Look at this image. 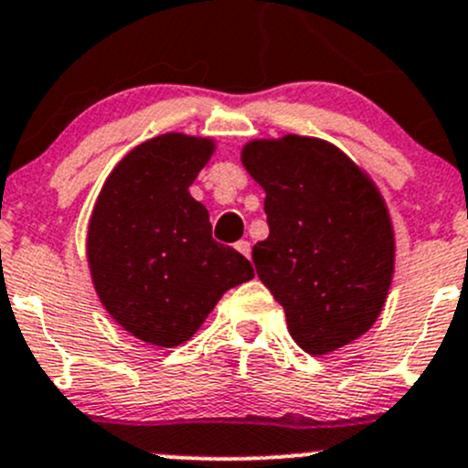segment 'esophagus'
Wrapping results in <instances>:
<instances>
[{
  "label": "esophagus",
  "instance_id": "1",
  "mask_svg": "<svg viewBox=\"0 0 468 468\" xmlns=\"http://www.w3.org/2000/svg\"><path fill=\"white\" fill-rule=\"evenodd\" d=\"M235 249H238L239 253L244 255V258H250V242H249V239H239V242L235 244Z\"/></svg>",
  "mask_w": 468,
  "mask_h": 468
}]
</instances>
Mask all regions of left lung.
<instances>
[{"label":"left lung","mask_w":468,"mask_h":468,"mask_svg":"<svg viewBox=\"0 0 468 468\" xmlns=\"http://www.w3.org/2000/svg\"><path fill=\"white\" fill-rule=\"evenodd\" d=\"M242 164L264 188L271 230L253 264L292 340L326 356L362 337L395 266L391 215L373 179L337 146L304 135L249 142Z\"/></svg>","instance_id":"left-lung-1"}]
</instances>
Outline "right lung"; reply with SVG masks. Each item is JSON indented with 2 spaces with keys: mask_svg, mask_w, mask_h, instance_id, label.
<instances>
[{
  "mask_svg": "<svg viewBox=\"0 0 468 468\" xmlns=\"http://www.w3.org/2000/svg\"><path fill=\"white\" fill-rule=\"evenodd\" d=\"M215 140L166 133L133 148L92 208L86 255L109 315L137 340L173 348L191 340L219 297L253 280V266L210 235L191 197Z\"/></svg>",
  "mask_w": 468,
  "mask_h": 468,
  "instance_id": "obj_1",
  "label": "right lung"
}]
</instances>
